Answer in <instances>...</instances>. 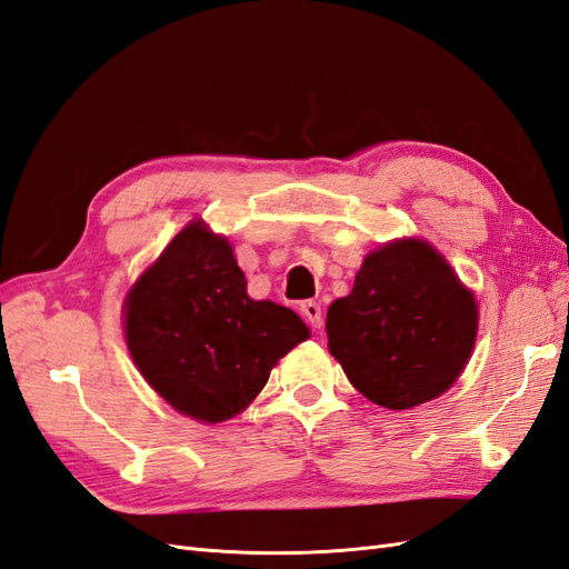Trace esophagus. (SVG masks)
<instances>
[{"mask_svg": "<svg viewBox=\"0 0 569 569\" xmlns=\"http://www.w3.org/2000/svg\"><path fill=\"white\" fill-rule=\"evenodd\" d=\"M301 316L306 318L308 325L313 327V330H320V327H322V308H320V303L303 301L301 303Z\"/></svg>", "mask_w": 569, "mask_h": 569, "instance_id": "obj_1", "label": "esophagus"}]
</instances>
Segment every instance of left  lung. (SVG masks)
I'll list each match as a JSON object with an SVG mask.
<instances>
[{
  "label": "left lung",
  "mask_w": 569,
  "mask_h": 569,
  "mask_svg": "<svg viewBox=\"0 0 569 569\" xmlns=\"http://www.w3.org/2000/svg\"><path fill=\"white\" fill-rule=\"evenodd\" d=\"M477 301L425 239L366 256L349 297L327 308V347L372 403L408 410L441 396L468 366Z\"/></svg>",
  "instance_id": "1"
}]
</instances>
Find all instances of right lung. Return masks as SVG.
<instances>
[{
    "label": "right lung",
    "instance_id": "add662e5",
    "mask_svg": "<svg viewBox=\"0 0 569 569\" xmlns=\"http://www.w3.org/2000/svg\"><path fill=\"white\" fill-rule=\"evenodd\" d=\"M123 311L130 356L149 387L206 425L242 412L278 360L311 337L291 308L247 295L228 239L203 220L140 274Z\"/></svg>",
    "mask_w": 569,
    "mask_h": 569
}]
</instances>
